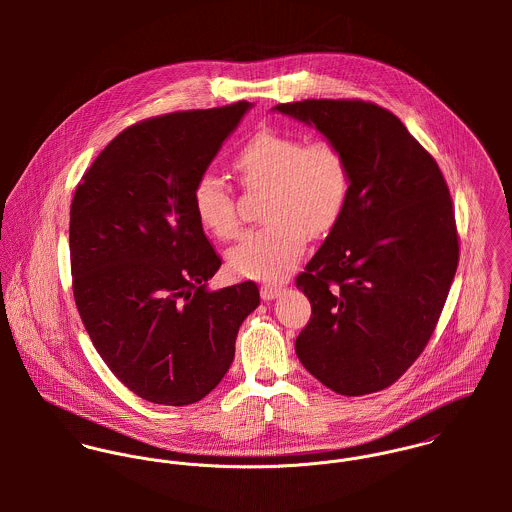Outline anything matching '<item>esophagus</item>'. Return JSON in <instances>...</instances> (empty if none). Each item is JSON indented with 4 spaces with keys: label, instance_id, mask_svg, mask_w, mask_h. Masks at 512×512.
I'll use <instances>...</instances> for the list:
<instances>
[{
    "label": "esophagus",
    "instance_id": "esophagus-1",
    "mask_svg": "<svg viewBox=\"0 0 512 512\" xmlns=\"http://www.w3.org/2000/svg\"><path fill=\"white\" fill-rule=\"evenodd\" d=\"M282 293V286H262V290H260V295H262V299L264 301H272V299H276L278 295Z\"/></svg>",
    "mask_w": 512,
    "mask_h": 512
}]
</instances>
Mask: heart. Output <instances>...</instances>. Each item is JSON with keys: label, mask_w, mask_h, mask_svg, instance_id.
Wrapping results in <instances>:
<instances>
[{"label": "heart", "mask_w": 512, "mask_h": 512, "mask_svg": "<svg viewBox=\"0 0 512 512\" xmlns=\"http://www.w3.org/2000/svg\"><path fill=\"white\" fill-rule=\"evenodd\" d=\"M248 189H266V226L246 232L228 252L232 274L252 280H280L301 258L307 238L325 236L343 217L351 193V169L343 149L329 140L307 142L299 136L260 132L232 159ZM199 222L219 238L238 232L230 187L203 173L193 189Z\"/></svg>", "instance_id": "b5f03b06"}]
</instances>
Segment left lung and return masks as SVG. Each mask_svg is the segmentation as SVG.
<instances>
[{
	"label": "left lung",
	"instance_id": "left-lung-1",
	"mask_svg": "<svg viewBox=\"0 0 512 512\" xmlns=\"http://www.w3.org/2000/svg\"><path fill=\"white\" fill-rule=\"evenodd\" d=\"M274 110L315 126L351 169L347 209L295 282L311 303L297 359L337 394L382 390L420 357L451 288L459 240L449 189L436 159L372 102Z\"/></svg>",
	"mask_w": 512,
	"mask_h": 512
}]
</instances>
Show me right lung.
<instances>
[{"label":"right lung","mask_w":512,"mask_h":512,"mask_svg":"<svg viewBox=\"0 0 512 512\" xmlns=\"http://www.w3.org/2000/svg\"><path fill=\"white\" fill-rule=\"evenodd\" d=\"M250 108L242 100L138 122L100 151L74 191L80 319L102 361L147 402L205 398L260 305L254 282L207 288L220 258L193 209L197 179Z\"/></svg>","instance_id":"1"}]
</instances>
